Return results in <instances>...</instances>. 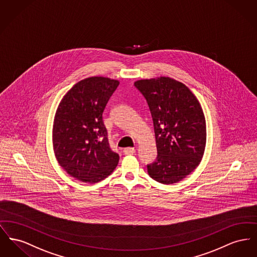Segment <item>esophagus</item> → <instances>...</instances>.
I'll return each instance as SVG.
<instances>
[{
    "instance_id": "obj_1",
    "label": "esophagus",
    "mask_w": 257,
    "mask_h": 257,
    "mask_svg": "<svg viewBox=\"0 0 257 257\" xmlns=\"http://www.w3.org/2000/svg\"><path fill=\"white\" fill-rule=\"evenodd\" d=\"M135 149L134 148H126V149H124V151L123 152L125 153V154H127V155H132V154H134L135 153Z\"/></svg>"
}]
</instances>
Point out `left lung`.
I'll return each instance as SVG.
<instances>
[{"instance_id":"obj_1","label":"left lung","mask_w":257,"mask_h":257,"mask_svg":"<svg viewBox=\"0 0 257 257\" xmlns=\"http://www.w3.org/2000/svg\"><path fill=\"white\" fill-rule=\"evenodd\" d=\"M151 109L157 158L148 165L154 181L173 184L200 164L206 148V119L196 96L180 81L167 76L134 83Z\"/></svg>"}]
</instances>
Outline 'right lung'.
Masks as SVG:
<instances>
[{"instance_id": "add662e5", "label": "right lung", "mask_w": 257, "mask_h": 257, "mask_svg": "<svg viewBox=\"0 0 257 257\" xmlns=\"http://www.w3.org/2000/svg\"><path fill=\"white\" fill-rule=\"evenodd\" d=\"M119 84L116 79L90 76L76 83L61 100L52 129L55 157L71 177L96 183L109 176L119 161L110 150L103 112Z\"/></svg>"}]
</instances>
